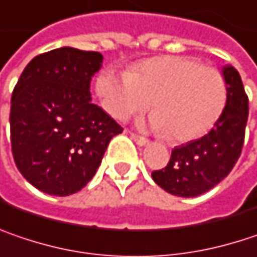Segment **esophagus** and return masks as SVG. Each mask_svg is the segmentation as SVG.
I'll return each instance as SVG.
<instances>
[{"label": "esophagus", "mask_w": 257, "mask_h": 257, "mask_svg": "<svg viewBox=\"0 0 257 257\" xmlns=\"http://www.w3.org/2000/svg\"><path fill=\"white\" fill-rule=\"evenodd\" d=\"M131 134V138L138 144V146H147L149 144V140L147 138H144V137H141V135H137V134H132V132H129Z\"/></svg>", "instance_id": "esophagus-1"}]
</instances>
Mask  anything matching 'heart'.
<instances>
[{
	"label": "heart",
	"mask_w": 257,
	"mask_h": 257,
	"mask_svg": "<svg viewBox=\"0 0 257 257\" xmlns=\"http://www.w3.org/2000/svg\"><path fill=\"white\" fill-rule=\"evenodd\" d=\"M95 91L103 108L117 120L144 111L152 100L149 126L181 143L212 128L228 98L221 72L185 56L144 60L128 73L105 69L97 76Z\"/></svg>",
	"instance_id": "obj_1"
}]
</instances>
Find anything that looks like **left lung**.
I'll return each mask as SVG.
<instances>
[{
    "mask_svg": "<svg viewBox=\"0 0 257 257\" xmlns=\"http://www.w3.org/2000/svg\"><path fill=\"white\" fill-rule=\"evenodd\" d=\"M222 75L228 98L218 122L204 137L175 147L166 168L152 172L153 181L169 194L197 197L212 190L232 171L241 154L248 98L232 66H223Z\"/></svg>",
    "mask_w": 257,
    "mask_h": 257,
    "instance_id": "1",
    "label": "left lung"
}]
</instances>
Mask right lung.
<instances>
[{
    "mask_svg": "<svg viewBox=\"0 0 257 257\" xmlns=\"http://www.w3.org/2000/svg\"><path fill=\"white\" fill-rule=\"evenodd\" d=\"M101 64L100 53L61 47L31 60L14 86L13 157L42 193L64 197L82 190L123 131L91 101L89 83Z\"/></svg>",
    "mask_w": 257,
    "mask_h": 257,
    "instance_id": "1",
    "label": "right lung"
}]
</instances>
